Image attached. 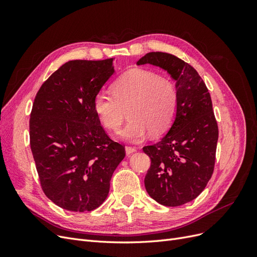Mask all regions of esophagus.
<instances>
[{"label": "esophagus", "mask_w": 257, "mask_h": 257, "mask_svg": "<svg viewBox=\"0 0 257 257\" xmlns=\"http://www.w3.org/2000/svg\"><path fill=\"white\" fill-rule=\"evenodd\" d=\"M136 150H137L136 147H131V146H126V147H125V152H126L127 155H130V154H132V153H134Z\"/></svg>", "instance_id": "34e87169"}]
</instances>
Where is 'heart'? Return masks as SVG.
Instances as JSON below:
<instances>
[{
  "mask_svg": "<svg viewBox=\"0 0 257 257\" xmlns=\"http://www.w3.org/2000/svg\"><path fill=\"white\" fill-rule=\"evenodd\" d=\"M93 108L102 125L118 132L128 115L121 137L139 142L151 132L158 135L172 125L178 111V92L174 82L148 69L135 68L121 75L111 93L99 92Z\"/></svg>",
  "mask_w": 257,
  "mask_h": 257,
  "instance_id": "heart-1",
  "label": "heart"
}]
</instances>
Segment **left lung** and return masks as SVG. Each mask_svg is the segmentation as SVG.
I'll use <instances>...</instances> for the list:
<instances>
[{"mask_svg":"<svg viewBox=\"0 0 257 257\" xmlns=\"http://www.w3.org/2000/svg\"><path fill=\"white\" fill-rule=\"evenodd\" d=\"M152 64L176 80L178 111L168 133L143 148L151 160L145 178L148 194L159 204L177 207L204 191L214 169L219 128L211 97L196 69L166 52H149L137 65Z\"/></svg>","mask_w":257,"mask_h":257,"instance_id":"obj_1","label":"left lung"}]
</instances>
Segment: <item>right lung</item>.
I'll return each instance as SVG.
<instances>
[{
	"label": "right lung",
	"instance_id": "obj_1",
	"mask_svg": "<svg viewBox=\"0 0 257 257\" xmlns=\"http://www.w3.org/2000/svg\"><path fill=\"white\" fill-rule=\"evenodd\" d=\"M114 72L113 59L68 61L38 90L30 118V146L45 195L69 211L104 203L125 148L106 134L93 108Z\"/></svg>",
	"mask_w": 257,
	"mask_h": 257
}]
</instances>
